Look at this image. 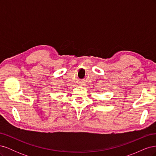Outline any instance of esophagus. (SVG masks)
I'll list each match as a JSON object with an SVG mask.
<instances>
[{"label":"esophagus","instance_id":"1","mask_svg":"<svg viewBox=\"0 0 156 156\" xmlns=\"http://www.w3.org/2000/svg\"><path fill=\"white\" fill-rule=\"evenodd\" d=\"M81 85H83V84H81Z\"/></svg>","mask_w":156,"mask_h":156}]
</instances>
